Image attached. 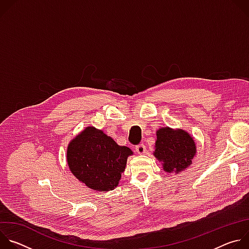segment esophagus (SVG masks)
Wrapping results in <instances>:
<instances>
[{
	"mask_svg": "<svg viewBox=\"0 0 249 249\" xmlns=\"http://www.w3.org/2000/svg\"><path fill=\"white\" fill-rule=\"evenodd\" d=\"M136 151L138 154H145L146 153V146L144 144H140L136 146Z\"/></svg>",
	"mask_w": 249,
	"mask_h": 249,
	"instance_id": "obj_1",
	"label": "esophagus"
}]
</instances>
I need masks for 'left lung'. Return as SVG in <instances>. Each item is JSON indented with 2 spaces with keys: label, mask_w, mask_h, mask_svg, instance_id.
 Here are the masks:
<instances>
[{
  "label": "left lung",
  "mask_w": 249,
  "mask_h": 249,
  "mask_svg": "<svg viewBox=\"0 0 249 249\" xmlns=\"http://www.w3.org/2000/svg\"><path fill=\"white\" fill-rule=\"evenodd\" d=\"M155 157L162 161L166 172H180L192 163L196 154L195 142L183 130H172L168 127L157 131Z\"/></svg>",
  "instance_id": "obj_1"
}]
</instances>
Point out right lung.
Returning a JSON list of instances; mask_svg holds the SVG:
<instances>
[{"label": "right lung", "instance_id": "obj_1", "mask_svg": "<svg viewBox=\"0 0 249 249\" xmlns=\"http://www.w3.org/2000/svg\"><path fill=\"white\" fill-rule=\"evenodd\" d=\"M133 152L93 127L86 128L69 144L70 170L88 187L96 191L114 189Z\"/></svg>", "mask_w": 249, "mask_h": 249}]
</instances>
